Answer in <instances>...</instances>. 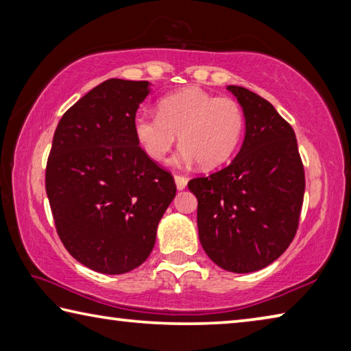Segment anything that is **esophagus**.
Masks as SVG:
<instances>
[{
  "label": "esophagus",
  "mask_w": 351,
  "mask_h": 351,
  "mask_svg": "<svg viewBox=\"0 0 351 351\" xmlns=\"http://www.w3.org/2000/svg\"><path fill=\"white\" fill-rule=\"evenodd\" d=\"M174 182H176V186H177V189H179V191H182V189H185L186 188V185H188V179L186 177H183V176H174Z\"/></svg>",
  "instance_id": "1"
}]
</instances>
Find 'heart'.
I'll return each instance as SVG.
<instances>
[{"mask_svg":"<svg viewBox=\"0 0 351 351\" xmlns=\"http://www.w3.org/2000/svg\"><path fill=\"white\" fill-rule=\"evenodd\" d=\"M132 129L137 143L154 162H163L177 143L183 165L199 162L211 169L223 165L241 143L245 115L236 100L199 88L182 89L158 101V112H138Z\"/></svg>","mask_w":351,"mask_h":351,"instance_id":"1","label":"heart"}]
</instances>
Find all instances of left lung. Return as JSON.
<instances>
[{"instance_id": "left-lung-1", "label": "left lung", "mask_w": 351, "mask_h": 351, "mask_svg": "<svg viewBox=\"0 0 351 351\" xmlns=\"http://www.w3.org/2000/svg\"><path fill=\"white\" fill-rule=\"evenodd\" d=\"M245 115L236 158L188 183L197 197L199 239L226 271L253 273L273 263L296 234L305 176L293 128L265 98L228 86Z\"/></svg>"}]
</instances>
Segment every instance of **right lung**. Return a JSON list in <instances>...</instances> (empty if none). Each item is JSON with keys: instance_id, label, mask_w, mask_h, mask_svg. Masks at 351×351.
<instances>
[{"instance_id": "1", "label": "right lung", "mask_w": 351, "mask_h": 351, "mask_svg": "<svg viewBox=\"0 0 351 351\" xmlns=\"http://www.w3.org/2000/svg\"><path fill=\"white\" fill-rule=\"evenodd\" d=\"M149 82L110 78L61 117L46 193L61 242L84 267L123 274L140 267L176 197L168 171L146 156L132 121Z\"/></svg>"}]
</instances>
